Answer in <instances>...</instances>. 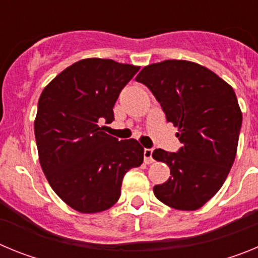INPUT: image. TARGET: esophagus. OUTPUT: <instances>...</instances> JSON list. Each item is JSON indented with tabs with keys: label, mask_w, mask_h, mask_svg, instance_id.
<instances>
[{
	"label": "esophagus",
	"mask_w": 258,
	"mask_h": 258,
	"mask_svg": "<svg viewBox=\"0 0 258 258\" xmlns=\"http://www.w3.org/2000/svg\"><path fill=\"white\" fill-rule=\"evenodd\" d=\"M152 152H154V150H152V149H145V151H143V156H145V163L146 164L154 163Z\"/></svg>",
	"instance_id": "34e87169"
}]
</instances>
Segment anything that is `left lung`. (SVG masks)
<instances>
[{"mask_svg":"<svg viewBox=\"0 0 258 258\" xmlns=\"http://www.w3.org/2000/svg\"><path fill=\"white\" fill-rule=\"evenodd\" d=\"M136 80L151 90L182 143L177 154L152 152L170 169L155 197L170 208L197 211L222 187L235 160L241 126L235 92L213 71L178 59L146 66Z\"/></svg>","mask_w":258,"mask_h":258,"instance_id":"8db88e82","label":"left lung"}]
</instances>
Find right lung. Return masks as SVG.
<instances>
[{"instance_id": "add662e5", "label": "right lung", "mask_w": 258, "mask_h": 258, "mask_svg": "<svg viewBox=\"0 0 258 258\" xmlns=\"http://www.w3.org/2000/svg\"><path fill=\"white\" fill-rule=\"evenodd\" d=\"M138 70L112 59H81L41 93L35 118L38 160L52 190L80 213L111 208L125 173L143 163L138 141L116 140L101 125L113 121L116 99Z\"/></svg>"}]
</instances>
